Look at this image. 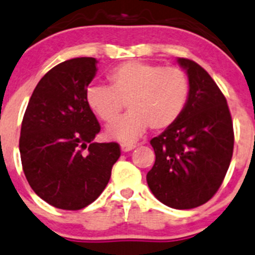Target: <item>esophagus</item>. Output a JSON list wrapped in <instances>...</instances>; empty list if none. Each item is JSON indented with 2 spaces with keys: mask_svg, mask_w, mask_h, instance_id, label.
<instances>
[{
  "mask_svg": "<svg viewBox=\"0 0 255 255\" xmlns=\"http://www.w3.org/2000/svg\"><path fill=\"white\" fill-rule=\"evenodd\" d=\"M135 147V145L132 144H126V142H124V144H121V150H123L124 152H128L130 151V150H132Z\"/></svg>",
  "mask_w": 255,
  "mask_h": 255,
  "instance_id": "34e87169",
  "label": "esophagus"
}]
</instances>
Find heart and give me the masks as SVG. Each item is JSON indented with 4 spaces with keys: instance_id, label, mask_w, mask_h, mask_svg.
<instances>
[{
    "instance_id": "heart-1",
    "label": "heart",
    "mask_w": 255,
    "mask_h": 255,
    "mask_svg": "<svg viewBox=\"0 0 255 255\" xmlns=\"http://www.w3.org/2000/svg\"><path fill=\"white\" fill-rule=\"evenodd\" d=\"M109 87L93 85L86 91L89 109L106 124L119 118L124 105L129 114L110 125L106 135L130 142L146 131L169 129L180 119L190 96L185 71L175 66L140 61L124 62L108 75Z\"/></svg>"
}]
</instances>
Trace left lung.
<instances>
[{"label": "left lung", "instance_id": "left-lung-1", "mask_svg": "<svg viewBox=\"0 0 255 255\" xmlns=\"http://www.w3.org/2000/svg\"><path fill=\"white\" fill-rule=\"evenodd\" d=\"M190 81L183 115L150 140L155 162L146 181L155 198L174 209H193L214 196L225 178L234 147L227 99L200 65L179 59Z\"/></svg>", "mask_w": 255, "mask_h": 255}]
</instances>
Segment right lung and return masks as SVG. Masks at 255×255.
Segmentation results:
<instances>
[{
	"label": "right lung",
	"mask_w": 255,
	"mask_h": 255,
	"mask_svg": "<svg viewBox=\"0 0 255 255\" xmlns=\"http://www.w3.org/2000/svg\"><path fill=\"white\" fill-rule=\"evenodd\" d=\"M96 60L77 57L50 70L33 90L21 125L22 169L50 205L80 210L99 198L120 157L118 142H94L101 126L86 104Z\"/></svg>",
	"instance_id": "obj_1"
}]
</instances>
